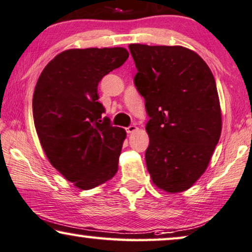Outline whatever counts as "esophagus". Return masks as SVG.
Returning <instances> with one entry per match:
<instances>
[{"instance_id": "obj_1", "label": "esophagus", "mask_w": 252, "mask_h": 252, "mask_svg": "<svg viewBox=\"0 0 252 252\" xmlns=\"http://www.w3.org/2000/svg\"><path fill=\"white\" fill-rule=\"evenodd\" d=\"M136 130H137V127L135 126V125H130V126H128V127H127V128H126V132L128 133V134L136 132Z\"/></svg>"}]
</instances>
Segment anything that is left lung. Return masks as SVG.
Segmentation results:
<instances>
[{"label": "left lung", "instance_id": "8db88e82", "mask_svg": "<svg viewBox=\"0 0 252 252\" xmlns=\"http://www.w3.org/2000/svg\"><path fill=\"white\" fill-rule=\"evenodd\" d=\"M134 84L150 117L145 162L153 184L183 192L205 173L220 141L216 82L203 59L183 46L129 44Z\"/></svg>", "mask_w": 252, "mask_h": 252}]
</instances>
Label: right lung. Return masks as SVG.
Returning <instances> with one entry per match:
<instances>
[{
    "label": "right lung",
    "instance_id": "1",
    "mask_svg": "<svg viewBox=\"0 0 252 252\" xmlns=\"http://www.w3.org/2000/svg\"><path fill=\"white\" fill-rule=\"evenodd\" d=\"M124 47L63 51L46 64L32 95V117L45 155L65 180L91 189L111 180L125 129L102 119L97 85L128 58Z\"/></svg>",
    "mask_w": 252,
    "mask_h": 252
}]
</instances>
